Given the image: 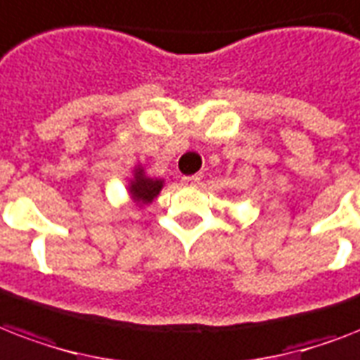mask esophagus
Returning a JSON list of instances; mask_svg holds the SVG:
<instances>
[{
	"label": "esophagus",
	"mask_w": 360,
	"mask_h": 360,
	"mask_svg": "<svg viewBox=\"0 0 360 360\" xmlns=\"http://www.w3.org/2000/svg\"><path fill=\"white\" fill-rule=\"evenodd\" d=\"M184 186H188V188H197L200 184V176L199 174H193V176H184L182 178Z\"/></svg>",
	"instance_id": "obj_1"
}]
</instances>
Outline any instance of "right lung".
I'll return each mask as SVG.
<instances>
[{"label": "right lung", "mask_w": 360, "mask_h": 360, "mask_svg": "<svg viewBox=\"0 0 360 360\" xmlns=\"http://www.w3.org/2000/svg\"><path fill=\"white\" fill-rule=\"evenodd\" d=\"M163 188V180H158V178H148L144 174V169L142 167H136L135 169V178L131 180L129 184V193L131 199L135 200L136 205H148L158 197V193Z\"/></svg>", "instance_id": "1"}]
</instances>
